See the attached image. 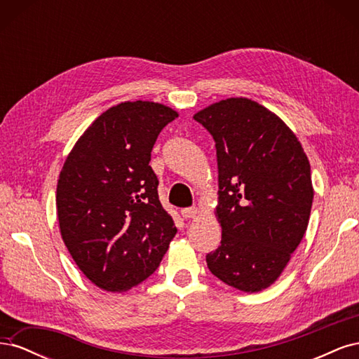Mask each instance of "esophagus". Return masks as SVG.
Masks as SVG:
<instances>
[{"label": "esophagus", "instance_id": "34e87169", "mask_svg": "<svg viewBox=\"0 0 359 359\" xmlns=\"http://www.w3.org/2000/svg\"><path fill=\"white\" fill-rule=\"evenodd\" d=\"M181 215L182 219H194V217L199 215V208L198 206H191V208H184L181 210Z\"/></svg>", "mask_w": 359, "mask_h": 359}]
</instances>
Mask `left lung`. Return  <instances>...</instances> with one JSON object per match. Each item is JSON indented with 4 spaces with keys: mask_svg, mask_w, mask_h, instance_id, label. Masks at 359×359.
<instances>
[{
    "mask_svg": "<svg viewBox=\"0 0 359 359\" xmlns=\"http://www.w3.org/2000/svg\"><path fill=\"white\" fill-rule=\"evenodd\" d=\"M193 118L211 133L219 168L220 247L211 273L241 292H260L283 273L307 231L313 184L307 154L281 118L245 97Z\"/></svg>",
    "mask_w": 359,
    "mask_h": 359,
    "instance_id": "8db88e82",
    "label": "left lung"
}]
</instances>
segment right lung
<instances>
[{"instance_id":"1","label":"right lung","mask_w":359,"mask_h":359,"mask_svg":"<svg viewBox=\"0 0 359 359\" xmlns=\"http://www.w3.org/2000/svg\"><path fill=\"white\" fill-rule=\"evenodd\" d=\"M178 116L154 102L109 107L74 144L60 172V232L91 283L124 292L154 273L177 233L151 169L157 136Z\"/></svg>"}]
</instances>
